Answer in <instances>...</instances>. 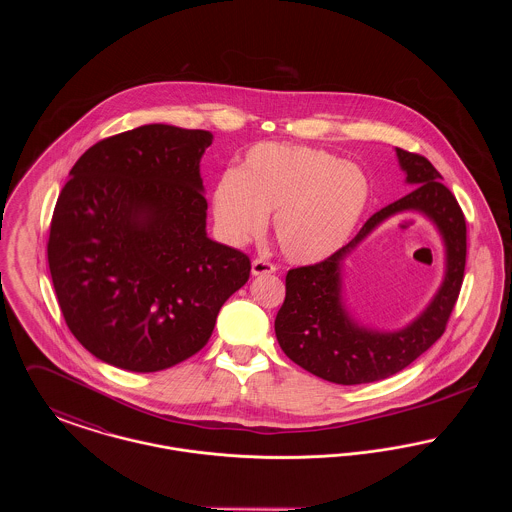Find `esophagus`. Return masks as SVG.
Listing matches in <instances>:
<instances>
[{
	"instance_id": "1",
	"label": "esophagus",
	"mask_w": 512,
	"mask_h": 512,
	"mask_svg": "<svg viewBox=\"0 0 512 512\" xmlns=\"http://www.w3.org/2000/svg\"><path fill=\"white\" fill-rule=\"evenodd\" d=\"M272 272H276V267H274L272 263H268V261H263V259H255V261L251 263V274H253V276H261V274H272Z\"/></svg>"
}]
</instances>
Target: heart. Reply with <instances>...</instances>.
I'll return each instance as SVG.
<instances>
[{"label":"heart","instance_id":"1","mask_svg":"<svg viewBox=\"0 0 512 512\" xmlns=\"http://www.w3.org/2000/svg\"><path fill=\"white\" fill-rule=\"evenodd\" d=\"M370 194L368 174L328 149L265 142L245 153L238 171L220 176L213 213L232 245L259 236L274 213L280 253L295 265H313L347 244Z\"/></svg>","mask_w":512,"mask_h":512}]
</instances>
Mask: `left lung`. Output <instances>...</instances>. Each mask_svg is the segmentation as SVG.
<instances>
[{"label": "left lung", "mask_w": 512, "mask_h": 512, "mask_svg": "<svg viewBox=\"0 0 512 512\" xmlns=\"http://www.w3.org/2000/svg\"><path fill=\"white\" fill-rule=\"evenodd\" d=\"M395 151L413 190L374 213L349 244L322 263L292 268L274 320L276 340L295 365L341 386L378 382L411 365L445 332L463 286L466 222L455 195L426 157L399 147ZM405 210H418L437 224L446 244V276L431 305L405 329H366L342 305L340 265L376 225Z\"/></svg>", "instance_id": "8db88e82"}]
</instances>
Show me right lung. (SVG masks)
Wrapping results in <instances>:
<instances>
[{
    "label": "right lung",
    "instance_id": "right-lung-1",
    "mask_svg": "<svg viewBox=\"0 0 512 512\" xmlns=\"http://www.w3.org/2000/svg\"><path fill=\"white\" fill-rule=\"evenodd\" d=\"M207 130L144 124L90 147L49 226L48 263L74 338L107 365L157 372L211 338L249 257L207 236Z\"/></svg>",
    "mask_w": 512,
    "mask_h": 512
}]
</instances>
